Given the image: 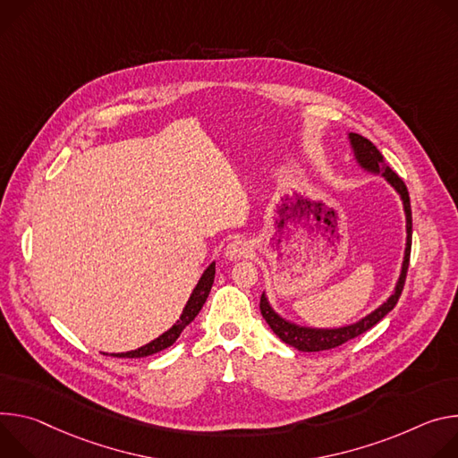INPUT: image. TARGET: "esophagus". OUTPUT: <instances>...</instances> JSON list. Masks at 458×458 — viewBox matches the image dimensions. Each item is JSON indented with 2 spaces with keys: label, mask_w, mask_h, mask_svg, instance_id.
<instances>
[{
  "label": "esophagus",
  "mask_w": 458,
  "mask_h": 458,
  "mask_svg": "<svg viewBox=\"0 0 458 458\" xmlns=\"http://www.w3.org/2000/svg\"><path fill=\"white\" fill-rule=\"evenodd\" d=\"M250 252H252V247L247 240L234 238L233 242H229V245L225 249V257L229 260H240V259H247Z\"/></svg>",
  "instance_id": "1"
}]
</instances>
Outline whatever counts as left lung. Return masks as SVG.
<instances>
[{
  "mask_svg": "<svg viewBox=\"0 0 458 458\" xmlns=\"http://www.w3.org/2000/svg\"><path fill=\"white\" fill-rule=\"evenodd\" d=\"M351 145L354 148V157H357L359 164L371 171V173H382V176L396 189V192L400 194L402 201H403V211H405V225H408V243H405V255H403V264H402V273L400 278L396 282L394 293L387 298L386 303L378 310H375L371 315H368L366 318L359 320L357 324H351L345 327H338V329H311V327H300L296 324H291L287 320H284L282 317H278L273 308L269 306V301L266 298V294H262L260 298V311L262 317L266 318V322L269 324V327L273 329V333L285 344L296 347L298 351H306V352H313V351H326V349H333L338 347L342 344H345L347 340L359 336L362 333H366L368 329H371L375 324H378L394 306L402 294L403 284H405V275H408V267H410V255H411V234H413V220H411V203H410V192L405 183L402 182V178L393 173L386 164H384V157L380 155V150L364 136L360 134H349Z\"/></svg>",
  "mask_w": 458,
  "mask_h": 458,
  "instance_id": "left-lung-1",
  "label": "left lung"
}]
</instances>
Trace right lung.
I'll return each mask as SVG.
<instances>
[{"instance_id":"obj_1","label":"right lung","mask_w":458,"mask_h":458,"mask_svg":"<svg viewBox=\"0 0 458 458\" xmlns=\"http://www.w3.org/2000/svg\"><path fill=\"white\" fill-rule=\"evenodd\" d=\"M213 282H215V264H211L206 273L201 275L198 285L194 287L187 306L180 317V320L169 329L165 331L162 336H158L157 340H152L150 344L140 347V349H134V351H127V352H113L111 357H118V359H141V357H148V354H155V352H160L167 347H171L176 338L180 336V333L196 318V315L199 313V310L203 308V303H206L209 293H211V287H213Z\"/></svg>"}]
</instances>
